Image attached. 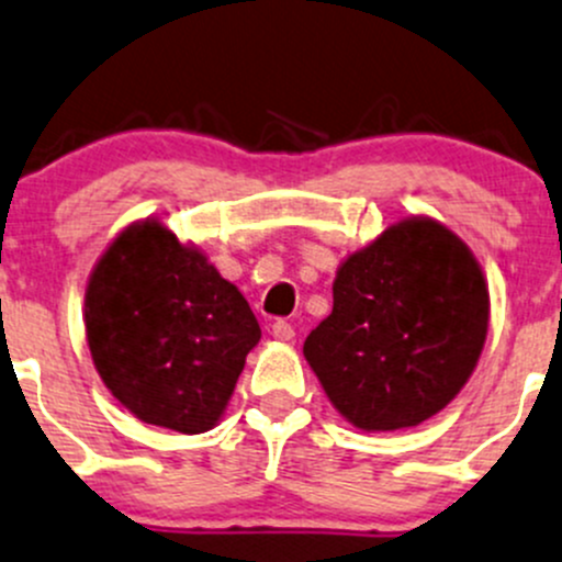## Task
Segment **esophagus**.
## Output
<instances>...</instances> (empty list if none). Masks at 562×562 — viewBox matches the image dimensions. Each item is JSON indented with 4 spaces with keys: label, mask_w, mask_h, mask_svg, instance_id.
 <instances>
[{
    "label": "esophagus",
    "mask_w": 562,
    "mask_h": 562,
    "mask_svg": "<svg viewBox=\"0 0 562 562\" xmlns=\"http://www.w3.org/2000/svg\"><path fill=\"white\" fill-rule=\"evenodd\" d=\"M270 335H273L276 340H294V327L289 322H273V327H270Z\"/></svg>",
    "instance_id": "esophagus-1"
}]
</instances>
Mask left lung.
Returning <instances> with one entry per match:
<instances>
[{
    "label": "left lung",
    "mask_w": 562,
    "mask_h": 562,
    "mask_svg": "<svg viewBox=\"0 0 562 562\" xmlns=\"http://www.w3.org/2000/svg\"><path fill=\"white\" fill-rule=\"evenodd\" d=\"M487 327L490 289L471 248L436 218L408 216L340 262L333 314L303 355L346 422L403 430L454 401Z\"/></svg>",
    "instance_id": "obj_1"
}]
</instances>
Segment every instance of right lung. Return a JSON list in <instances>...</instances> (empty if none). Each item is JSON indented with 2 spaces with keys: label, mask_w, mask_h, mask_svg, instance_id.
Returning a JSON list of instances; mask_svg holds the SVG:
<instances>
[{
  "label": "right lung",
  "mask_w": 562,
  "mask_h": 562,
  "mask_svg": "<svg viewBox=\"0 0 562 562\" xmlns=\"http://www.w3.org/2000/svg\"><path fill=\"white\" fill-rule=\"evenodd\" d=\"M86 340L110 395L196 436L222 419L262 329L240 289L159 218L115 235L86 286Z\"/></svg>",
  "instance_id": "obj_1"
}]
</instances>
